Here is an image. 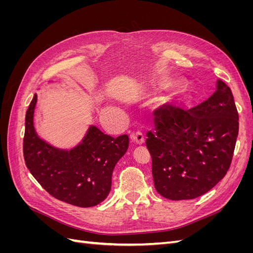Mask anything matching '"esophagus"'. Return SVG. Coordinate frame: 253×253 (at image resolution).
Returning <instances> with one entry per match:
<instances>
[{"mask_svg": "<svg viewBox=\"0 0 253 253\" xmlns=\"http://www.w3.org/2000/svg\"><path fill=\"white\" fill-rule=\"evenodd\" d=\"M131 140L136 144L141 145L144 143V136L141 132H136L135 134L131 135Z\"/></svg>", "mask_w": 253, "mask_h": 253, "instance_id": "1", "label": "esophagus"}]
</instances>
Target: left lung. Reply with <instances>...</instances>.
<instances>
[{
  "label": "left lung",
  "mask_w": 253,
  "mask_h": 253,
  "mask_svg": "<svg viewBox=\"0 0 253 253\" xmlns=\"http://www.w3.org/2000/svg\"><path fill=\"white\" fill-rule=\"evenodd\" d=\"M155 133L145 140L152 156L157 192L171 201L193 200L225 177L239 134L231 89L216 81V90L191 110L168 104L156 112Z\"/></svg>",
  "instance_id": "8db88e82"
}]
</instances>
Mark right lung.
Masks as SVG:
<instances>
[{"label":"right lung","mask_w":253,"mask_h":253,"mask_svg":"<svg viewBox=\"0 0 253 253\" xmlns=\"http://www.w3.org/2000/svg\"><path fill=\"white\" fill-rule=\"evenodd\" d=\"M37 94L25 117L23 153L36 180L59 201L82 208L97 206L108 197L112 174L128 148V136L113 138L90 125L71 149H61L38 135L34 116Z\"/></svg>","instance_id":"add662e5"}]
</instances>
